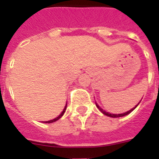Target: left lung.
<instances>
[{"mask_svg": "<svg viewBox=\"0 0 159 159\" xmlns=\"http://www.w3.org/2000/svg\"><path fill=\"white\" fill-rule=\"evenodd\" d=\"M141 102V101H140ZM97 105V108L99 109L100 111H102V113L104 114V115H106V116H110V117H113V118H116V117H122V116H127V115H128V114H129L131 112V111H133L134 110V109L136 108V107H137V106H138V105H137V106H135V107H134L133 109H131L130 111H127V112H125V113H123V114H118V115H115V114H111V113H108V112H106V111H103V110H102V108H101V107H100L99 106H98V105L97 104H96Z\"/></svg>", "mask_w": 159, "mask_h": 159, "instance_id": "left-lung-1", "label": "left lung"}]
</instances>
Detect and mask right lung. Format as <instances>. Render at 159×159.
I'll list each match as a JSON object with an SVG mask.
<instances>
[{"label": "right lung", "instance_id": "obj_1", "mask_svg": "<svg viewBox=\"0 0 159 159\" xmlns=\"http://www.w3.org/2000/svg\"><path fill=\"white\" fill-rule=\"evenodd\" d=\"M66 107H67V105H66V106H65V108L63 109V111H62V113L60 114L59 116H57V118L53 119V120H48V121H44V123H53V122H55V121H56V120H59V119L61 118V117H62V116H63V114H64L65 111H66Z\"/></svg>", "mask_w": 159, "mask_h": 159}]
</instances>
